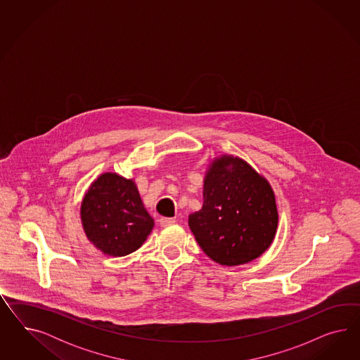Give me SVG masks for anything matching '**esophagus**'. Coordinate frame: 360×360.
<instances>
[{
	"instance_id": "34e87169",
	"label": "esophagus",
	"mask_w": 360,
	"mask_h": 360,
	"mask_svg": "<svg viewBox=\"0 0 360 360\" xmlns=\"http://www.w3.org/2000/svg\"><path fill=\"white\" fill-rule=\"evenodd\" d=\"M175 220L172 218H161L160 219V224L162 226V227H167V226H172V224H174Z\"/></svg>"
}]
</instances>
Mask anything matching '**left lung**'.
Instances as JSON below:
<instances>
[{
    "instance_id": "8db88e82",
    "label": "left lung",
    "mask_w": 360,
    "mask_h": 360,
    "mask_svg": "<svg viewBox=\"0 0 360 360\" xmlns=\"http://www.w3.org/2000/svg\"><path fill=\"white\" fill-rule=\"evenodd\" d=\"M278 223L269 182L239 157L221 155L210 165L203 206L188 215L198 244L226 266L252 262L272 244Z\"/></svg>"
}]
</instances>
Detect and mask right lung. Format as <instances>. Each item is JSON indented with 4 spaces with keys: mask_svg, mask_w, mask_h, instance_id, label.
<instances>
[{
    "mask_svg": "<svg viewBox=\"0 0 360 360\" xmlns=\"http://www.w3.org/2000/svg\"><path fill=\"white\" fill-rule=\"evenodd\" d=\"M80 218L88 240L115 257L137 251L154 227L133 179L116 173L98 175L89 186Z\"/></svg>",
    "mask_w": 360,
    "mask_h": 360,
    "instance_id": "1",
    "label": "right lung"
}]
</instances>
